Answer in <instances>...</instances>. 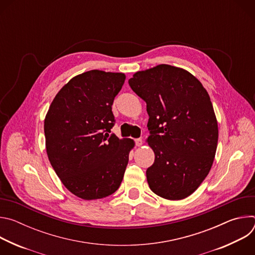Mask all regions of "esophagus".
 <instances>
[{"mask_svg":"<svg viewBox=\"0 0 255 255\" xmlns=\"http://www.w3.org/2000/svg\"><path fill=\"white\" fill-rule=\"evenodd\" d=\"M142 143H143V141H142V139H141V138H137V139H135V144L137 145V146H141Z\"/></svg>","mask_w":255,"mask_h":255,"instance_id":"1","label":"esophagus"}]
</instances>
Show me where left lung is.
I'll use <instances>...</instances> for the list:
<instances>
[{"instance_id":"8db88e82","label":"left lung","mask_w":255,"mask_h":255,"mask_svg":"<svg viewBox=\"0 0 255 255\" xmlns=\"http://www.w3.org/2000/svg\"><path fill=\"white\" fill-rule=\"evenodd\" d=\"M128 83L146 102L147 142L155 154L146 170L150 190L167 200L189 197L208 175L217 149L208 92L189 71L168 64L138 71Z\"/></svg>"}]
</instances>
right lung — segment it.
<instances>
[{
  "label": "right lung",
  "mask_w": 255,
  "mask_h": 255,
  "mask_svg": "<svg viewBox=\"0 0 255 255\" xmlns=\"http://www.w3.org/2000/svg\"><path fill=\"white\" fill-rule=\"evenodd\" d=\"M121 72L90 70L55 96L44 120L48 159L64 187L84 200L115 193L134 147L111 134L112 105L125 82Z\"/></svg>",
  "instance_id": "1"
}]
</instances>
